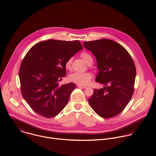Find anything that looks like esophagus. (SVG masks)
Masks as SVG:
<instances>
[{
	"mask_svg": "<svg viewBox=\"0 0 156 156\" xmlns=\"http://www.w3.org/2000/svg\"><path fill=\"white\" fill-rule=\"evenodd\" d=\"M78 87L80 88H83V89H86L87 88V86H81V85H78Z\"/></svg>",
	"mask_w": 156,
	"mask_h": 156,
	"instance_id": "34e87169",
	"label": "esophagus"
}]
</instances>
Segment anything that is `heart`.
<instances>
[{
    "instance_id": "obj_1",
    "label": "heart",
    "mask_w": 156,
    "mask_h": 156,
    "mask_svg": "<svg viewBox=\"0 0 156 156\" xmlns=\"http://www.w3.org/2000/svg\"><path fill=\"white\" fill-rule=\"evenodd\" d=\"M83 61L88 65H90L93 62V58L92 56L87 53L83 52L80 55ZM72 62V58H69L65 63V67L67 69L69 70L71 68ZM92 78V74L89 72H75L70 74L69 76V79L70 81L73 82L78 85L86 86L91 81Z\"/></svg>"
}]
</instances>
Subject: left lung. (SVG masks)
Returning a JSON list of instances; mask_svg holds the SVG:
<instances>
[{
    "label": "left lung",
    "instance_id": "left-lung-1",
    "mask_svg": "<svg viewBox=\"0 0 156 156\" xmlns=\"http://www.w3.org/2000/svg\"><path fill=\"white\" fill-rule=\"evenodd\" d=\"M95 56L99 72L95 81L105 85L94 89L89 103L100 117L109 119L122 112L131 100L136 76L134 62L128 51L106 39L84 42Z\"/></svg>",
    "mask_w": 156,
    "mask_h": 156
}]
</instances>
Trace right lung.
<instances>
[{
    "label": "right lung",
    "mask_w": 156,
    "mask_h": 156,
    "mask_svg": "<svg viewBox=\"0 0 156 156\" xmlns=\"http://www.w3.org/2000/svg\"><path fill=\"white\" fill-rule=\"evenodd\" d=\"M83 48L79 41L50 39L36 44L27 52L19 69L20 90L37 114L51 118L65 108L75 84L59 86L58 82L66 75V61Z\"/></svg>",
    "instance_id": "add662e5"
}]
</instances>
